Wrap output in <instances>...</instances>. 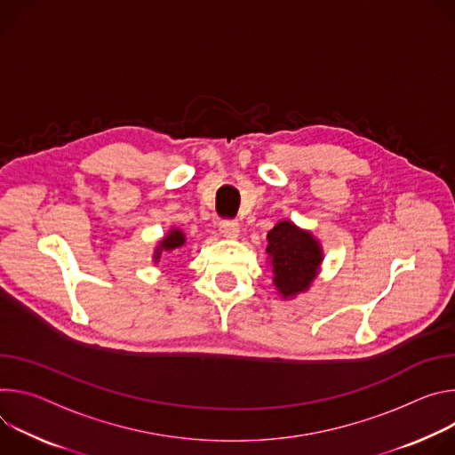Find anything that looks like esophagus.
I'll use <instances>...</instances> for the list:
<instances>
[{
  "label": "esophagus",
  "mask_w": 455,
  "mask_h": 455,
  "mask_svg": "<svg viewBox=\"0 0 455 455\" xmlns=\"http://www.w3.org/2000/svg\"><path fill=\"white\" fill-rule=\"evenodd\" d=\"M238 231H240V226L236 220H231V219H226L220 222V233L228 238H236L238 236Z\"/></svg>",
  "instance_id": "1"
}]
</instances>
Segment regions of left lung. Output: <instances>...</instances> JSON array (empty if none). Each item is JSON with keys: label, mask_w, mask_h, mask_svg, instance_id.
<instances>
[{"label": "left lung", "mask_w": 455, "mask_h": 455, "mask_svg": "<svg viewBox=\"0 0 455 455\" xmlns=\"http://www.w3.org/2000/svg\"><path fill=\"white\" fill-rule=\"evenodd\" d=\"M267 255L273 262L275 285L283 298L306 291L322 262V247L311 233L294 224L278 222L267 233Z\"/></svg>", "instance_id": "obj_1"}]
</instances>
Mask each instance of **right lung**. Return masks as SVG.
<instances>
[{
    "instance_id": "right-lung-1",
    "label": "right lung",
    "mask_w": 455,
    "mask_h": 455,
    "mask_svg": "<svg viewBox=\"0 0 455 455\" xmlns=\"http://www.w3.org/2000/svg\"><path fill=\"white\" fill-rule=\"evenodd\" d=\"M184 242H186V238H184L182 231H179V229L170 231V235H166V238L161 242V247H157V251H156V253H157V255H156V260H159V257H161L163 251L177 249V247L184 245Z\"/></svg>"
}]
</instances>
